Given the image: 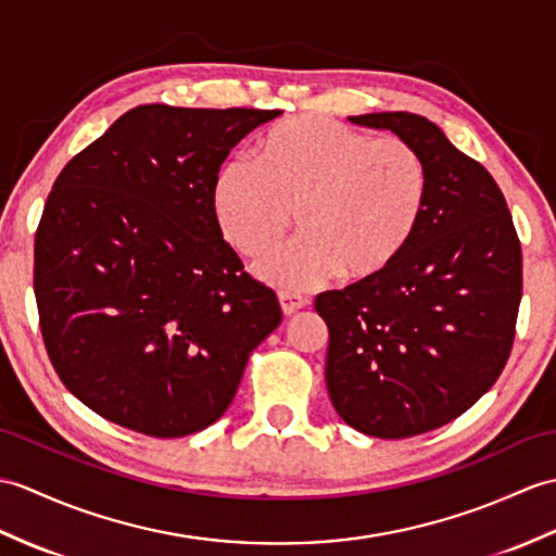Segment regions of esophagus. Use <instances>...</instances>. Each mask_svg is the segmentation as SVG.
Listing matches in <instances>:
<instances>
[{
    "instance_id": "34e87169",
    "label": "esophagus",
    "mask_w": 556,
    "mask_h": 556,
    "mask_svg": "<svg viewBox=\"0 0 556 556\" xmlns=\"http://www.w3.org/2000/svg\"><path fill=\"white\" fill-rule=\"evenodd\" d=\"M279 303H281V313L283 315H295L301 307H305V299L301 293H293V291H279Z\"/></svg>"
}]
</instances>
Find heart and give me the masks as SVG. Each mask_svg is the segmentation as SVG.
Returning a JSON list of instances; mask_svg holds the SVG:
<instances>
[{"instance_id":"heart-1","label":"heart","mask_w":556,"mask_h":556,"mask_svg":"<svg viewBox=\"0 0 556 556\" xmlns=\"http://www.w3.org/2000/svg\"><path fill=\"white\" fill-rule=\"evenodd\" d=\"M426 199L429 170L409 141L371 139L321 115L277 123L253 163L229 161L213 182L217 227L247 257L275 251L293 213L301 237L257 265L293 291L389 273L415 239Z\"/></svg>"}]
</instances>
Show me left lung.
Masks as SVG:
<instances>
[{
	"label": "left lung",
	"mask_w": 556,
	"mask_h": 556,
	"mask_svg": "<svg viewBox=\"0 0 556 556\" xmlns=\"http://www.w3.org/2000/svg\"><path fill=\"white\" fill-rule=\"evenodd\" d=\"M409 141L429 170L415 239L371 281L315 299L329 327L327 391L374 438H409L457 419L505 369L521 303V243L497 182L424 115L348 118Z\"/></svg>",
	"instance_id": "1"
}]
</instances>
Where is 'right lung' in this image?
Segmentation results:
<instances>
[{"label":"right lung","instance_id":"1","mask_svg":"<svg viewBox=\"0 0 556 556\" xmlns=\"http://www.w3.org/2000/svg\"><path fill=\"white\" fill-rule=\"evenodd\" d=\"M281 111L147 103L73 156L35 235L47 355L97 415L182 438L225 415L281 321L273 289L223 239L213 182Z\"/></svg>","mask_w":556,"mask_h":556}]
</instances>
